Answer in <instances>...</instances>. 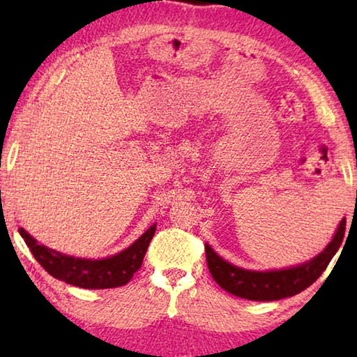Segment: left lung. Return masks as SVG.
<instances>
[{"mask_svg": "<svg viewBox=\"0 0 357 357\" xmlns=\"http://www.w3.org/2000/svg\"><path fill=\"white\" fill-rule=\"evenodd\" d=\"M346 219L340 224L333 241L328 243L320 255H317L314 260L304 263V265L296 268H287L280 271H248L242 270L224 261L218 253L209 245H204L206 250L208 268L214 281L218 282L222 289H226L231 294L242 297L248 301H278L299 294L305 287L319 280L321 273L326 270L331 258L338 252V248L344 237Z\"/></svg>", "mask_w": 357, "mask_h": 357, "instance_id": "obj_1", "label": "left lung"}]
</instances>
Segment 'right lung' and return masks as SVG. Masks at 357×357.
Returning a JSON list of instances; mask_svg holds the SVG:
<instances>
[{"label":"right lung","instance_id":"1","mask_svg":"<svg viewBox=\"0 0 357 357\" xmlns=\"http://www.w3.org/2000/svg\"><path fill=\"white\" fill-rule=\"evenodd\" d=\"M154 232L155 226H151L133 245H130L126 250L120 252L115 257L104 258V260H82V258H73L63 255L60 252L50 250V248L37 243L36 238L29 236L22 227L19 229V234H21L29 250L32 252L33 258L45 268V271L50 273L56 280L82 287V289H109V287L126 284L141 268Z\"/></svg>","mask_w":357,"mask_h":357}]
</instances>
